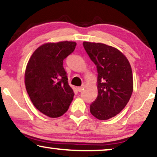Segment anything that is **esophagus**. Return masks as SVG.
Here are the masks:
<instances>
[{"label":"esophagus","mask_w":157,"mask_h":157,"mask_svg":"<svg viewBox=\"0 0 157 157\" xmlns=\"http://www.w3.org/2000/svg\"><path fill=\"white\" fill-rule=\"evenodd\" d=\"M83 88H84V86H82L80 87H77V90H78L79 92H81L82 90H83Z\"/></svg>","instance_id":"obj_1"}]
</instances>
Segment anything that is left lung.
Listing matches in <instances>:
<instances>
[{"mask_svg": "<svg viewBox=\"0 0 157 157\" xmlns=\"http://www.w3.org/2000/svg\"><path fill=\"white\" fill-rule=\"evenodd\" d=\"M83 47L97 66L98 96L90 112L99 120L116 116L129 101L133 91L129 60L118 49L101 43L84 41Z\"/></svg>", "mask_w": 157, "mask_h": 157, "instance_id": "left-lung-1", "label": "left lung"}]
</instances>
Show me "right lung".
Returning <instances> with one entry per match:
<instances>
[{"label": "right lung", "instance_id": "add662e5", "mask_svg": "<svg viewBox=\"0 0 157 157\" xmlns=\"http://www.w3.org/2000/svg\"><path fill=\"white\" fill-rule=\"evenodd\" d=\"M76 42L47 43L30 58L25 72L28 94L36 108L50 118H58L69 109L72 88L63 67V60L74 52Z\"/></svg>", "mask_w": 157, "mask_h": 157}]
</instances>
